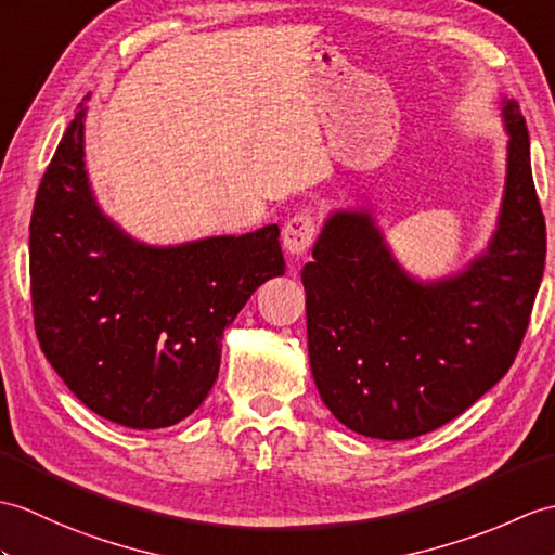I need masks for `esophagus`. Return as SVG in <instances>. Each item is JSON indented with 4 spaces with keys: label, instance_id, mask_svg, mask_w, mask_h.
Instances as JSON below:
<instances>
[{
    "label": "esophagus",
    "instance_id": "esophagus-1",
    "mask_svg": "<svg viewBox=\"0 0 555 555\" xmlns=\"http://www.w3.org/2000/svg\"><path fill=\"white\" fill-rule=\"evenodd\" d=\"M314 238H317V222L312 215L307 212L293 215L288 222L283 224L281 241H283V248H286L291 255H305L309 248H312Z\"/></svg>",
    "mask_w": 555,
    "mask_h": 555
}]
</instances>
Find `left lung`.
I'll return each instance as SVG.
<instances>
[{
  "label": "left lung",
  "instance_id": "left-lung-1",
  "mask_svg": "<svg viewBox=\"0 0 555 555\" xmlns=\"http://www.w3.org/2000/svg\"><path fill=\"white\" fill-rule=\"evenodd\" d=\"M508 177L487 253L442 283L411 281L366 212H336L302 269L309 366L347 428L411 440L463 414L515 362L546 264L530 137L506 101Z\"/></svg>",
  "mask_w": 555,
  "mask_h": 555
}]
</instances>
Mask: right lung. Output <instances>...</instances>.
<instances>
[{"label": "right lung", "mask_w": 555, "mask_h": 555, "mask_svg": "<svg viewBox=\"0 0 555 555\" xmlns=\"http://www.w3.org/2000/svg\"><path fill=\"white\" fill-rule=\"evenodd\" d=\"M80 106L37 189L30 295L44 357L94 414L125 428L175 425L208 397L222 333L281 276L279 227L177 248L127 238L85 175Z\"/></svg>", "instance_id": "obj_1"}]
</instances>
